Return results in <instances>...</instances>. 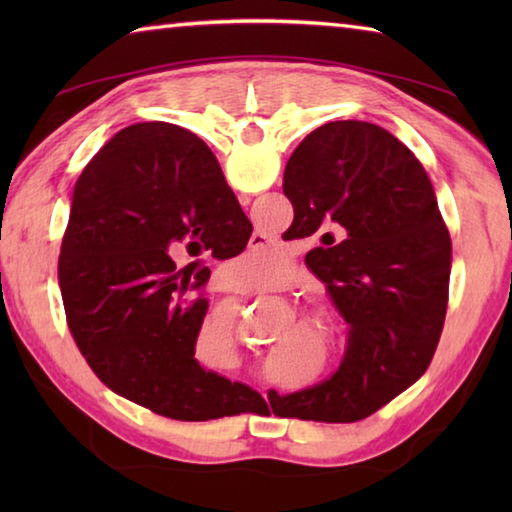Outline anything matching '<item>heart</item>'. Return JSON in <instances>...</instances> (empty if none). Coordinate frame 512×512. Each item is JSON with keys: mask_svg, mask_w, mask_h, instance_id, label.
Listing matches in <instances>:
<instances>
[{"mask_svg": "<svg viewBox=\"0 0 512 512\" xmlns=\"http://www.w3.org/2000/svg\"><path fill=\"white\" fill-rule=\"evenodd\" d=\"M277 264L273 262V250L268 248H250L239 259L237 266V282L241 287H264V284H271L275 280ZM302 314L309 320L311 325L316 327L318 339L323 343H334L336 336H339V316L332 305L327 302H309V305L302 309ZM223 325L228 327V311L221 314ZM302 334V332H300ZM291 350V341H282L280 348L275 350V357H282Z\"/></svg>", "mask_w": 512, "mask_h": 512, "instance_id": "obj_1", "label": "heart"}]
</instances>
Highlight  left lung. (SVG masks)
Returning <instances> with one entry per match:
<instances>
[{
    "mask_svg": "<svg viewBox=\"0 0 512 512\" xmlns=\"http://www.w3.org/2000/svg\"><path fill=\"white\" fill-rule=\"evenodd\" d=\"M293 225L323 246L307 264L350 325L334 377L291 395L271 391L273 413L357 422L415 384L443 334L452 241L420 160L368 121H329L287 162ZM291 225V228H293Z\"/></svg>",
    "mask_w": 512,
    "mask_h": 512,
    "instance_id": "1",
    "label": "left lung"
}]
</instances>
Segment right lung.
<instances>
[{"label":"right lung","mask_w":512,"mask_h":512,"mask_svg":"<svg viewBox=\"0 0 512 512\" xmlns=\"http://www.w3.org/2000/svg\"><path fill=\"white\" fill-rule=\"evenodd\" d=\"M250 232L214 153L185 128L133 124L94 155L74 185L58 284L69 332L112 393L185 422L264 404L194 359L210 268L189 257H235Z\"/></svg>","instance_id":"1"}]
</instances>
